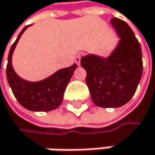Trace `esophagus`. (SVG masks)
<instances>
[{
	"label": "esophagus",
	"instance_id": "34e87169",
	"mask_svg": "<svg viewBox=\"0 0 155 155\" xmlns=\"http://www.w3.org/2000/svg\"><path fill=\"white\" fill-rule=\"evenodd\" d=\"M81 58H82V56H81V55H78V56H77V57L75 58V63H76L77 65H80Z\"/></svg>",
	"mask_w": 155,
	"mask_h": 155
}]
</instances>
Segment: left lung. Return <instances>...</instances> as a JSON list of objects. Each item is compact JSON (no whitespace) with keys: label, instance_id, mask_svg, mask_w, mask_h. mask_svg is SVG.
<instances>
[{"label":"left lung","instance_id":"obj_1","mask_svg":"<svg viewBox=\"0 0 155 155\" xmlns=\"http://www.w3.org/2000/svg\"><path fill=\"white\" fill-rule=\"evenodd\" d=\"M110 23L120 41L104 58L87 55L81 58L86 71V84L93 102L101 108H118L134 96L142 75V53L130 27L117 17Z\"/></svg>","mask_w":155,"mask_h":155}]
</instances>
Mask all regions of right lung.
Here are the masks:
<instances>
[{
	"instance_id": "add662e5",
	"label": "right lung",
	"mask_w": 155,
	"mask_h": 155,
	"mask_svg": "<svg viewBox=\"0 0 155 155\" xmlns=\"http://www.w3.org/2000/svg\"><path fill=\"white\" fill-rule=\"evenodd\" d=\"M25 27L11 46L6 67V77L12 91L21 106L32 111H49L57 109L62 102L65 89L77 68V65L58 70L47 78L39 82H28L15 73L12 66V56Z\"/></svg>"
}]
</instances>
